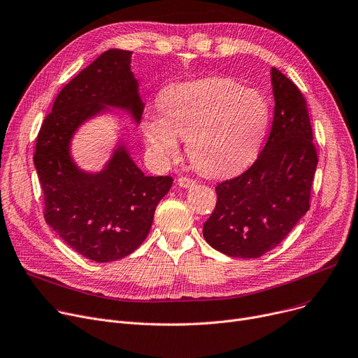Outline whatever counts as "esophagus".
Here are the masks:
<instances>
[{"label": "esophagus", "instance_id": "34e87169", "mask_svg": "<svg viewBox=\"0 0 358 358\" xmlns=\"http://www.w3.org/2000/svg\"><path fill=\"white\" fill-rule=\"evenodd\" d=\"M178 185L182 188H189V187H194L196 185V180L193 178H188V177H180L178 178Z\"/></svg>", "mask_w": 358, "mask_h": 358}]
</instances>
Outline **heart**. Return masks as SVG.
Segmentation results:
<instances>
[{
  "mask_svg": "<svg viewBox=\"0 0 358 358\" xmlns=\"http://www.w3.org/2000/svg\"><path fill=\"white\" fill-rule=\"evenodd\" d=\"M159 112L148 113L142 134L150 154L169 162L187 139L189 159L208 176L239 173L259 154L271 108L264 94L224 78H208L166 86Z\"/></svg>",
  "mask_w": 358,
  "mask_h": 358,
  "instance_id": "1",
  "label": "heart"
}]
</instances>
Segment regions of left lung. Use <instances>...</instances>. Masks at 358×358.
<instances>
[{
	"mask_svg": "<svg viewBox=\"0 0 358 358\" xmlns=\"http://www.w3.org/2000/svg\"><path fill=\"white\" fill-rule=\"evenodd\" d=\"M275 112L269 138L242 176L216 187L217 204L203 236L216 250L255 259L278 246L309 210L317 151L301 90L271 69Z\"/></svg>",
	"mask_w": 358,
	"mask_h": 358,
	"instance_id": "8db88e82",
	"label": "left lung"
}]
</instances>
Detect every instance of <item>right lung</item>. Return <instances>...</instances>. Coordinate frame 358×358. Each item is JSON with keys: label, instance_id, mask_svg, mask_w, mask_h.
I'll list each match as a JSON object with an SVG mask.
<instances>
[{"label": "right lung", "instance_id": "obj_1", "mask_svg": "<svg viewBox=\"0 0 358 358\" xmlns=\"http://www.w3.org/2000/svg\"><path fill=\"white\" fill-rule=\"evenodd\" d=\"M132 52L102 53L57 94L40 128L34 166L44 194V219L71 249L105 264L131 255L148 236L154 213L173 178L144 176L121 125L98 171L80 169L71 154L76 134L93 119L124 112L138 127L144 112Z\"/></svg>", "mask_w": 358, "mask_h": 358}]
</instances>
